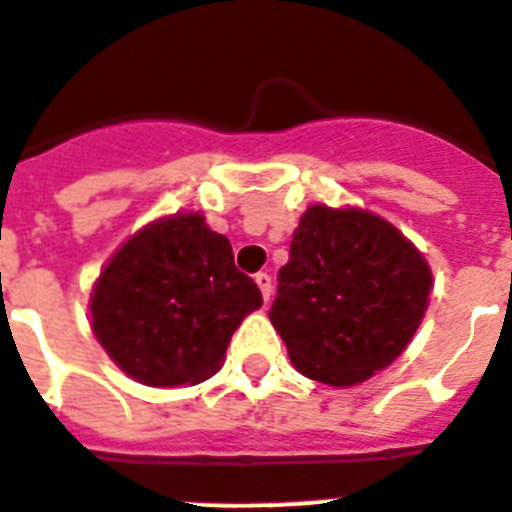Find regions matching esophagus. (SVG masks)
Returning <instances> with one entry per match:
<instances>
[{"mask_svg": "<svg viewBox=\"0 0 512 512\" xmlns=\"http://www.w3.org/2000/svg\"><path fill=\"white\" fill-rule=\"evenodd\" d=\"M253 279H256V284H259L264 300H269V297H271V277H269V274H266V271H259V274H256Z\"/></svg>", "mask_w": 512, "mask_h": 512, "instance_id": "1", "label": "esophagus"}]
</instances>
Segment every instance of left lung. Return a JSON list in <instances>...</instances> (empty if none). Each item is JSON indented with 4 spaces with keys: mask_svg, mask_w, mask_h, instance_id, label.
<instances>
[{
    "mask_svg": "<svg viewBox=\"0 0 512 512\" xmlns=\"http://www.w3.org/2000/svg\"><path fill=\"white\" fill-rule=\"evenodd\" d=\"M269 318L297 372L348 387L390 366L423 320L431 269L387 220L315 205L292 233Z\"/></svg>",
    "mask_w": 512,
    "mask_h": 512,
    "instance_id": "8db88e82",
    "label": "left lung"
}]
</instances>
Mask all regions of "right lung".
Returning <instances> with one entry per match:
<instances>
[{"instance_id":"1","label":"right lung","mask_w":512,"mask_h":512,"mask_svg":"<svg viewBox=\"0 0 512 512\" xmlns=\"http://www.w3.org/2000/svg\"><path fill=\"white\" fill-rule=\"evenodd\" d=\"M225 235L174 215L133 235L99 274L92 328L110 359L148 387L197 384L220 369L230 336L261 307Z\"/></svg>"}]
</instances>
